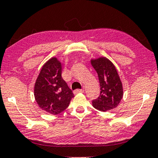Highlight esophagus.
Returning <instances> with one entry per match:
<instances>
[{"label": "esophagus", "mask_w": 158, "mask_h": 158, "mask_svg": "<svg viewBox=\"0 0 158 158\" xmlns=\"http://www.w3.org/2000/svg\"><path fill=\"white\" fill-rule=\"evenodd\" d=\"M84 92V90L83 89H76L74 91V94H80V93H83Z\"/></svg>", "instance_id": "esophagus-1"}]
</instances>
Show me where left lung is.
Returning a JSON list of instances; mask_svg holds the SVG:
<instances>
[{"mask_svg": "<svg viewBox=\"0 0 158 158\" xmlns=\"http://www.w3.org/2000/svg\"><path fill=\"white\" fill-rule=\"evenodd\" d=\"M91 64L97 71L100 83V95L92 102L94 108L106 112L116 108L123 96L122 82L113 63L106 57L92 59Z\"/></svg>", "mask_w": 158, "mask_h": 158, "instance_id": "1", "label": "left lung"}]
</instances>
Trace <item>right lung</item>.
I'll list each match as a JSON object with an SVG mask.
<instances>
[{
	"label": "right lung",
	"mask_w": 158,
	"mask_h": 158,
	"mask_svg": "<svg viewBox=\"0 0 158 158\" xmlns=\"http://www.w3.org/2000/svg\"><path fill=\"white\" fill-rule=\"evenodd\" d=\"M61 62L56 57H52L42 67L35 83L34 96L39 107L52 114L66 110L74 97L61 77Z\"/></svg>",
	"instance_id": "1"
}]
</instances>
